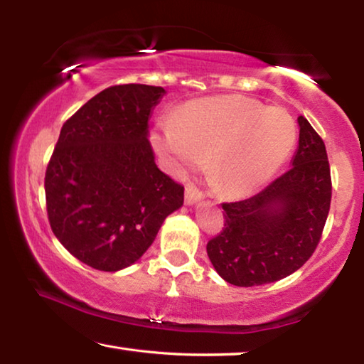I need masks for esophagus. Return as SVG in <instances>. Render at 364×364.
<instances>
[{
  "label": "esophagus",
  "mask_w": 364,
  "mask_h": 364,
  "mask_svg": "<svg viewBox=\"0 0 364 364\" xmlns=\"http://www.w3.org/2000/svg\"><path fill=\"white\" fill-rule=\"evenodd\" d=\"M200 197L202 196H200L199 191H197L193 186H188L186 191H184V204H186V205H194V204H197V202L200 200Z\"/></svg>",
  "instance_id": "esophagus-1"
}]
</instances>
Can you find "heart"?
I'll return each mask as SVG.
<instances>
[{
	"label": "heart",
	"instance_id": "1",
	"mask_svg": "<svg viewBox=\"0 0 364 364\" xmlns=\"http://www.w3.org/2000/svg\"><path fill=\"white\" fill-rule=\"evenodd\" d=\"M297 130L291 115L241 95L189 102L160 120L154 146L175 171L196 168L207 159V171L226 197L262 188L284 165Z\"/></svg>",
	"mask_w": 364,
	"mask_h": 364
}]
</instances>
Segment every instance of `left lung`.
Listing matches in <instances>:
<instances>
[{
    "instance_id": "obj_1",
    "label": "left lung",
    "mask_w": 364,
    "mask_h": 364,
    "mask_svg": "<svg viewBox=\"0 0 364 364\" xmlns=\"http://www.w3.org/2000/svg\"><path fill=\"white\" fill-rule=\"evenodd\" d=\"M291 168L262 193L223 204L225 228L207 244L213 268L239 287L269 284L297 271L315 252L331 205L323 139L299 117Z\"/></svg>"
}]
</instances>
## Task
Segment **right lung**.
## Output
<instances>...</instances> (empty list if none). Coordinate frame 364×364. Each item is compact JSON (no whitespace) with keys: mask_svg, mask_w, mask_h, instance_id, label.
Wrapping results in <instances>:
<instances>
[{"mask_svg":"<svg viewBox=\"0 0 364 364\" xmlns=\"http://www.w3.org/2000/svg\"><path fill=\"white\" fill-rule=\"evenodd\" d=\"M164 95L160 86H110L60 130L45 178L48 218L59 242L91 268L136 263L183 205V186L157 168L149 143Z\"/></svg>","mask_w":364,"mask_h":364,"instance_id":"1","label":"right lung"}]
</instances>
